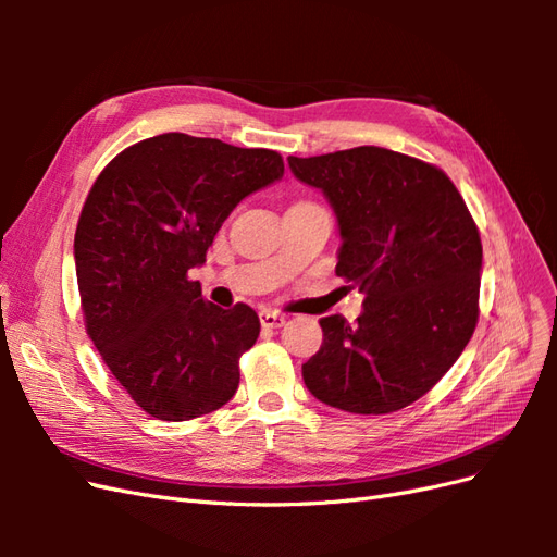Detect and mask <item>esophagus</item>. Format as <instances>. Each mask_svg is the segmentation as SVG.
Here are the masks:
<instances>
[{
  "label": "esophagus",
  "instance_id": "1",
  "mask_svg": "<svg viewBox=\"0 0 557 557\" xmlns=\"http://www.w3.org/2000/svg\"><path fill=\"white\" fill-rule=\"evenodd\" d=\"M260 323L262 327H283L285 315L278 311H260Z\"/></svg>",
  "mask_w": 557,
  "mask_h": 557
}]
</instances>
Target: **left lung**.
<instances>
[{"label": "left lung", "mask_w": 557, "mask_h": 557, "mask_svg": "<svg viewBox=\"0 0 557 557\" xmlns=\"http://www.w3.org/2000/svg\"><path fill=\"white\" fill-rule=\"evenodd\" d=\"M288 164L330 201L336 274L367 295L358 323L320 318L323 346L301 364L309 393L348 413L409 407L476 327L483 248L465 199L442 170L379 146Z\"/></svg>", "instance_id": "left-lung-1"}]
</instances>
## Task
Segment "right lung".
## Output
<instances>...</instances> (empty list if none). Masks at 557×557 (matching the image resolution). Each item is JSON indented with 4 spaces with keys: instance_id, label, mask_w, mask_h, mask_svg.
I'll return each instance as SVG.
<instances>
[{
    "instance_id": "1",
    "label": "right lung",
    "mask_w": 557,
    "mask_h": 557,
    "mask_svg": "<svg viewBox=\"0 0 557 557\" xmlns=\"http://www.w3.org/2000/svg\"><path fill=\"white\" fill-rule=\"evenodd\" d=\"M283 178L276 150L170 132L125 148L83 205L74 260L86 327L129 397L158 420L221 409L260 318L201 297L193 267L242 199Z\"/></svg>"
}]
</instances>
